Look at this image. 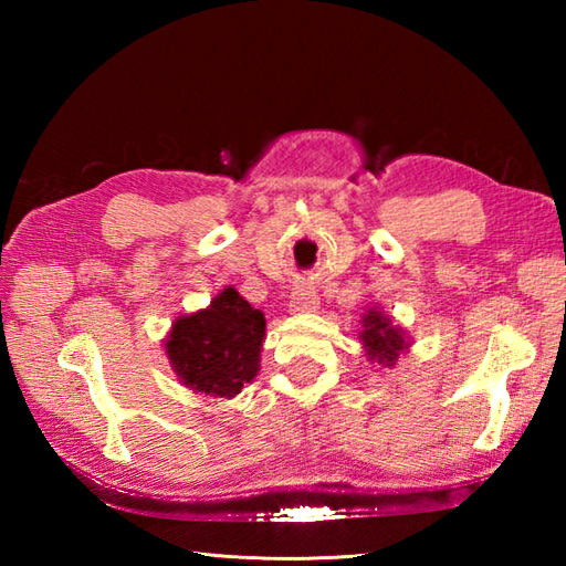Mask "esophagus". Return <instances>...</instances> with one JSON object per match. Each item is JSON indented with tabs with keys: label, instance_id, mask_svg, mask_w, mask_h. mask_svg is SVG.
Wrapping results in <instances>:
<instances>
[{
	"label": "esophagus",
	"instance_id": "esophagus-1",
	"mask_svg": "<svg viewBox=\"0 0 566 566\" xmlns=\"http://www.w3.org/2000/svg\"><path fill=\"white\" fill-rule=\"evenodd\" d=\"M318 304V294L311 290V286H296L292 292V302H290V311L292 314H311L316 311Z\"/></svg>",
	"mask_w": 566,
	"mask_h": 566
}]
</instances>
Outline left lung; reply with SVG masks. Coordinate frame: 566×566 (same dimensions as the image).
Returning <instances> with one entry per match:
<instances>
[{"label": "left lung", "mask_w": 566, "mask_h": 566, "mask_svg": "<svg viewBox=\"0 0 566 566\" xmlns=\"http://www.w3.org/2000/svg\"><path fill=\"white\" fill-rule=\"evenodd\" d=\"M359 340L365 345L367 357L384 367L396 365L399 355L408 350L406 333L399 326H394L391 318L377 306L369 308L363 316V333H359Z\"/></svg>", "instance_id": "left-lung-1"}]
</instances>
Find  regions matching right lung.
Wrapping results in <instances>:
<instances>
[{"mask_svg":"<svg viewBox=\"0 0 566 566\" xmlns=\"http://www.w3.org/2000/svg\"><path fill=\"white\" fill-rule=\"evenodd\" d=\"M262 340V311L226 286L207 308L172 323L165 353L185 387L211 399H233L258 375Z\"/></svg>","mask_w":566,"mask_h":566,"instance_id":"obj_1","label":"right lung"}]
</instances>
